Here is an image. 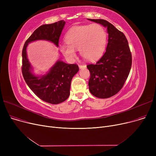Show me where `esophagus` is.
<instances>
[{
    "label": "esophagus",
    "instance_id": "1",
    "mask_svg": "<svg viewBox=\"0 0 156 156\" xmlns=\"http://www.w3.org/2000/svg\"><path fill=\"white\" fill-rule=\"evenodd\" d=\"M86 67V66L85 65H82V64H79V68H80V69H81V68H85Z\"/></svg>",
    "mask_w": 156,
    "mask_h": 156
}]
</instances>
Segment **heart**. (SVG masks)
I'll list each match as a JSON object with an SVG mask.
<instances>
[{
	"mask_svg": "<svg viewBox=\"0 0 156 156\" xmlns=\"http://www.w3.org/2000/svg\"><path fill=\"white\" fill-rule=\"evenodd\" d=\"M67 44L60 47L65 58L73 61L76 57V51L88 61H95L104 54L107 44V34L104 27L98 23L75 26L65 35Z\"/></svg>",
	"mask_w": 156,
	"mask_h": 156,
	"instance_id": "heart-1",
	"label": "heart"
}]
</instances>
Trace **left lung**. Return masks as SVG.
I'll return each instance as SVG.
<instances>
[{
	"label": "left lung",
	"mask_w": 156,
	"mask_h": 156,
	"mask_svg": "<svg viewBox=\"0 0 156 156\" xmlns=\"http://www.w3.org/2000/svg\"><path fill=\"white\" fill-rule=\"evenodd\" d=\"M88 20L107 28L109 34L105 52L95 64L87 66L90 73V92L96 97L106 99L123 87L132 68V53L125 34L111 23L101 19Z\"/></svg>",
	"instance_id": "8db88e82"
}]
</instances>
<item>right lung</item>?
<instances>
[{"label":"right lung","instance_id":"1","mask_svg":"<svg viewBox=\"0 0 156 156\" xmlns=\"http://www.w3.org/2000/svg\"><path fill=\"white\" fill-rule=\"evenodd\" d=\"M65 23L61 20L40 26L27 40L22 51L21 71L27 84L41 100L52 104L61 103L69 97L71 80L79 71L78 66L58 61L45 75L35 76L31 72V66L27 58V47L29 43L38 40L50 41L58 47Z\"/></svg>","mask_w":156,"mask_h":156}]
</instances>
